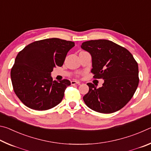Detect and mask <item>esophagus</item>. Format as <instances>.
Segmentation results:
<instances>
[{"mask_svg": "<svg viewBox=\"0 0 151 151\" xmlns=\"http://www.w3.org/2000/svg\"><path fill=\"white\" fill-rule=\"evenodd\" d=\"M81 83L79 81H71V85H79Z\"/></svg>", "mask_w": 151, "mask_h": 151, "instance_id": "1", "label": "esophagus"}]
</instances>
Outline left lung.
Returning a JSON list of instances; mask_svg holds the SVG:
<instances>
[{
    "label": "left lung",
    "mask_w": 151,
    "mask_h": 151,
    "mask_svg": "<svg viewBox=\"0 0 151 151\" xmlns=\"http://www.w3.org/2000/svg\"><path fill=\"white\" fill-rule=\"evenodd\" d=\"M81 47L91 55L93 77L104 80L99 88L87 83L89 91L83 96L84 102L101 113L119 111L132 99L139 85L137 61L127 49L111 40H91Z\"/></svg>",
    "instance_id": "1"
}]
</instances>
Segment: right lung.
Segmentation results:
<instances>
[{"mask_svg":"<svg viewBox=\"0 0 151 151\" xmlns=\"http://www.w3.org/2000/svg\"><path fill=\"white\" fill-rule=\"evenodd\" d=\"M74 46V42L52 38L30 43L19 52L11 77L14 93L24 105L45 111L62 101L70 82L52 81L50 75L56 66H63Z\"/></svg>","mask_w":151,"mask_h":151,"instance_id":"right-lung-1","label":"right lung"}]
</instances>
